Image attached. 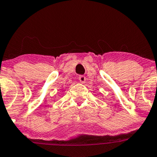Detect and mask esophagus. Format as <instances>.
Wrapping results in <instances>:
<instances>
[{
    "label": "esophagus",
    "instance_id": "obj_1",
    "mask_svg": "<svg viewBox=\"0 0 157 157\" xmlns=\"http://www.w3.org/2000/svg\"><path fill=\"white\" fill-rule=\"evenodd\" d=\"M78 80L80 81V82H82V83H85V80H86V78H85V75H79Z\"/></svg>",
    "mask_w": 157,
    "mask_h": 157
}]
</instances>
